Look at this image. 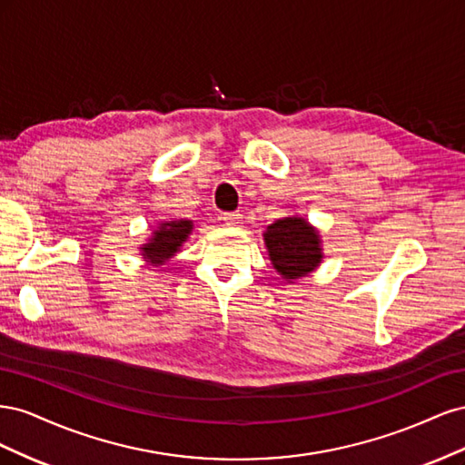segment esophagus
<instances>
[{
	"instance_id": "esophagus-1",
	"label": "esophagus",
	"mask_w": 465,
	"mask_h": 465,
	"mask_svg": "<svg viewBox=\"0 0 465 465\" xmlns=\"http://www.w3.org/2000/svg\"><path fill=\"white\" fill-rule=\"evenodd\" d=\"M223 221L229 224V227H241L242 215L241 213H223Z\"/></svg>"
}]
</instances>
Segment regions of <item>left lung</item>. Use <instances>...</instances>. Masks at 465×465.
<instances>
[{
	"label": "left lung",
	"instance_id": "obj_1",
	"mask_svg": "<svg viewBox=\"0 0 465 465\" xmlns=\"http://www.w3.org/2000/svg\"><path fill=\"white\" fill-rule=\"evenodd\" d=\"M273 267L287 281L311 273L322 262L318 232L301 217H285L263 232Z\"/></svg>",
	"mask_w": 465,
	"mask_h": 465
}]
</instances>
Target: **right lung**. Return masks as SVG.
Wrapping results in <instances>:
<instances>
[{"label":"right lung","instance_id":"add662e5","mask_svg":"<svg viewBox=\"0 0 465 465\" xmlns=\"http://www.w3.org/2000/svg\"><path fill=\"white\" fill-rule=\"evenodd\" d=\"M192 232V221H171L163 223L161 229L154 232V236L142 248V254L151 260L153 263H164L168 258L174 256V252L186 241Z\"/></svg>","mask_w":465,"mask_h":465}]
</instances>
